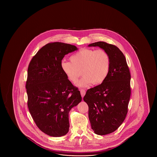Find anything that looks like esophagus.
<instances>
[{
	"instance_id": "1",
	"label": "esophagus",
	"mask_w": 157,
	"mask_h": 157,
	"mask_svg": "<svg viewBox=\"0 0 157 157\" xmlns=\"http://www.w3.org/2000/svg\"><path fill=\"white\" fill-rule=\"evenodd\" d=\"M81 96H82V97H83L84 96H85V93H86V91H85V90H81Z\"/></svg>"
}]
</instances>
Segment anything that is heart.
I'll list each match as a JSON object with an SVG mask.
<instances>
[{"label":"heart","instance_id":"heart-1","mask_svg":"<svg viewBox=\"0 0 157 157\" xmlns=\"http://www.w3.org/2000/svg\"><path fill=\"white\" fill-rule=\"evenodd\" d=\"M70 60L71 62H61V69L73 83L78 81L82 71L83 76L77 85L81 88L87 87L92 83L95 85L102 83L110 71L111 58L103 49H82L72 55Z\"/></svg>","mask_w":157,"mask_h":157}]
</instances>
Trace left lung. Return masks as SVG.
I'll list each match as a JSON object with an SVG mask.
<instances>
[{
    "label": "left lung",
    "mask_w": 157,
    "mask_h": 157,
    "mask_svg": "<svg viewBox=\"0 0 157 157\" xmlns=\"http://www.w3.org/2000/svg\"><path fill=\"white\" fill-rule=\"evenodd\" d=\"M109 54L111 67L101 84L86 91L83 101L89 107V120L96 134H109L117 130L127 116L131 96V75L126 58L115 45L104 42L90 44Z\"/></svg>",
    "instance_id": "left-lung-1"
}]
</instances>
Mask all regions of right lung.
<instances>
[{
    "label": "right lung",
    "instance_id": "obj_1",
    "mask_svg": "<svg viewBox=\"0 0 157 157\" xmlns=\"http://www.w3.org/2000/svg\"><path fill=\"white\" fill-rule=\"evenodd\" d=\"M78 50L74 45L53 42L43 46L28 69V106L37 127L46 134L59 137L69 131V113L82 101L80 91L60 67L65 55Z\"/></svg>",
    "mask_w": 157,
    "mask_h": 157
}]
</instances>
